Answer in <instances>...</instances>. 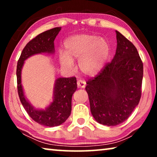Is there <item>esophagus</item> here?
Here are the masks:
<instances>
[{"instance_id":"1","label":"esophagus","mask_w":157,"mask_h":157,"mask_svg":"<svg viewBox=\"0 0 157 157\" xmlns=\"http://www.w3.org/2000/svg\"><path fill=\"white\" fill-rule=\"evenodd\" d=\"M77 86L78 88H84L86 86V82L83 80H78L77 81Z\"/></svg>"}]
</instances>
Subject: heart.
<instances>
[{
	"label": "heart",
	"instance_id": "b5f03b06",
	"mask_svg": "<svg viewBox=\"0 0 157 157\" xmlns=\"http://www.w3.org/2000/svg\"><path fill=\"white\" fill-rule=\"evenodd\" d=\"M65 55L60 56L62 66L72 67V61L78 60V68L88 76H95L104 68L110 54V45L104 38L93 34L72 36L64 42Z\"/></svg>",
	"mask_w": 157,
	"mask_h": 157
}]
</instances>
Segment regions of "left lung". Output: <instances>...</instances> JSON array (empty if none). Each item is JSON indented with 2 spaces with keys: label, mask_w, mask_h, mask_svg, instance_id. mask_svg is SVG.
Returning <instances> with one entry per match:
<instances>
[{
  "label": "left lung",
  "mask_w": 157,
  "mask_h": 157,
  "mask_svg": "<svg viewBox=\"0 0 157 157\" xmlns=\"http://www.w3.org/2000/svg\"><path fill=\"white\" fill-rule=\"evenodd\" d=\"M117 47L110 63L86 81L91 112L95 120L116 126L129 117L141 96L143 63L130 40L116 31Z\"/></svg>",
  "instance_id": "1"
}]
</instances>
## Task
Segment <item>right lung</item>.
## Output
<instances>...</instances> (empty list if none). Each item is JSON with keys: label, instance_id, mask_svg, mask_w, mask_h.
Instances as JSON below:
<instances>
[{"label": "right lung", "instance_id": "right-lung-1", "mask_svg": "<svg viewBox=\"0 0 157 157\" xmlns=\"http://www.w3.org/2000/svg\"><path fill=\"white\" fill-rule=\"evenodd\" d=\"M61 31V27H56L38 34L30 40L23 49L19 58L16 68L17 88L19 98L33 121L40 125L49 127L61 125L68 119L71 112V98L77 89L76 78H59L56 79L54 87L53 101L46 110H36L25 99L21 81V68L24 61L34 54L40 53L54 52V40Z\"/></svg>", "mask_w": 157, "mask_h": 157}]
</instances>
